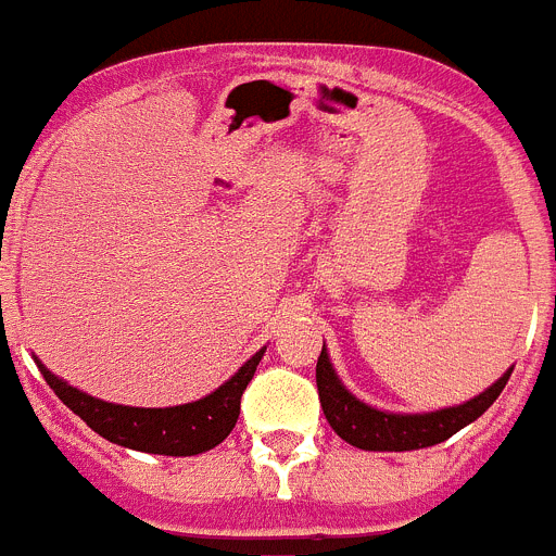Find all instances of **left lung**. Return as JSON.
Here are the masks:
<instances>
[{"mask_svg":"<svg viewBox=\"0 0 556 556\" xmlns=\"http://www.w3.org/2000/svg\"><path fill=\"white\" fill-rule=\"evenodd\" d=\"M509 374H513V368H507L479 396L468 399L463 404H454V407L432 409V413H390V409L365 404L363 399L354 396L352 390L343 384V379L334 371L332 359H329L327 343H324L321 357H318V365H315L318 399H321L329 427L346 443L363 448V452H415V448L443 443L454 432L477 421L479 415L496 402L498 393L507 384Z\"/></svg>","mask_w":556,"mask_h":556,"instance_id":"left-lung-1","label":"left lung"}]
</instances>
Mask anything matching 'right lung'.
<instances>
[{
	"instance_id": "1",
	"label": "right lung",
	"mask_w": 556,
	"mask_h": 556,
	"mask_svg": "<svg viewBox=\"0 0 556 556\" xmlns=\"http://www.w3.org/2000/svg\"><path fill=\"white\" fill-rule=\"evenodd\" d=\"M263 354H266V346L254 352L213 393L202 396L199 402L177 404V407H127V404L104 402L91 393H83L66 379H60L38 357L35 363L41 368L49 388L54 390V396L110 443L147 454L193 457V454L216 448L232 432L238 415H241L243 390L252 382Z\"/></svg>"
}]
</instances>
